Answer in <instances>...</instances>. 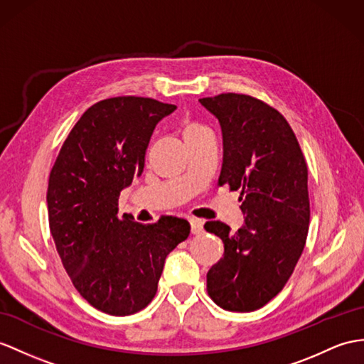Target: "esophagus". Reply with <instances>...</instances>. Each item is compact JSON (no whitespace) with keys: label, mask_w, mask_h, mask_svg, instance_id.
Returning a JSON list of instances; mask_svg holds the SVG:
<instances>
[{"label":"esophagus","mask_w":364,"mask_h":364,"mask_svg":"<svg viewBox=\"0 0 364 364\" xmlns=\"http://www.w3.org/2000/svg\"><path fill=\"white\" fill-rule=\"evenodd\" d=\"M190 225H191V233L193 235H200L203 232V220L193 218L190 219Z\"/></svg>","instance_id":"obj_1"}]
</instances>
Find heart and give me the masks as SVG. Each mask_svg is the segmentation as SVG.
Returning a JSON list of instances; mask_svg holds the SVG:
<instances>
[{"label":"heart","mask_w":364,"mask_h":364,"mask_svg":"<svg viewBox=\"0 0 364 364\" xmlns=\"http://www.w3.org/2000/svg\"><path fill=\"white\" fill-rule=\"evenodd\" d=\"M194 129H200V127H198V125H190V127L185 128V131H183V132H187V131H194Z\"/></svg>","instance_id":"1"}]
</instances>
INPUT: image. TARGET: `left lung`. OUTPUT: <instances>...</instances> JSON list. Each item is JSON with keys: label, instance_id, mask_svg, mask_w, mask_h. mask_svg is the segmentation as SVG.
<instances>
[{"label": "left lung", "instance_id": "obj_1", "mask_svg": "<svg viewBox=\"0 0 364 364\" xmlns=\"http://www.w3.org/2000/svg\"><path fill=\"white\" fill-rule=\"evenodd\" d=\"M219 120L224 159L218 185L241 191L244 225L203 228L224 242L207 273L210 298L232 312H253L277 296L304 250L310 203L307 165L295 132L277 109L245 94L199 99Z\"/></svg>", "mask_w": 364, "mask_h": 364}]
</instances>
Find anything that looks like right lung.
Returning a JSON list of instances; mask_svg holds the SVG:
<instances>
[{"label":"right lung","mask_w":364,"mask_h":364,"mask_svg":"<svg viewBox=\"0 0 364 364\" xmlns=\"http://www.w3.org/2000/svg\"><path fill=\"white\" fill-rule=\"evenodd\" d=\"M174 105L123 95L97 102L70 129L48 185L49 228L74 287L92 307L125 316L151 303L165 258L188 220L119 219V196L140 177L156 125Z\"/></svg>","instance_id":"right-lung-1"}]
</instances>
